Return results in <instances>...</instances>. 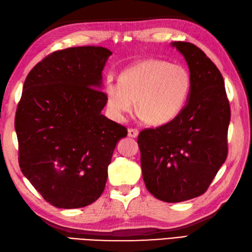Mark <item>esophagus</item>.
<instances>
[{
    "instance_id": "34e87169",
    "label": "esophagus",
    "mask_w": 252,
    "mask_h": 252,
    "mask_svg": "<svg viewBox=\"0 0 252 252\" xmlns=\"http://www.w3.org/2000/svg\"><path fill=\"white\" fill-rule=\"evenodd\" d=\"M138 134H139L138 129H135V128H129V129H128V137H130V138H137Z\"/></svg>"
}]
</instances>
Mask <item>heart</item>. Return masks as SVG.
<instances>
[{
  "label": "heart",
  "mask_w": 252,
  "mask_h": 252,
  "mask_svg": "<svg viewBox=\"0 0 252 252\" xmlns=\"http://www.w3.org/2000/svg\"><path fill=\"white\" fill-rule=\"evenodd\" d=\"M191 88V73L185 65L162 59H144L122 72L119 83L107 81L106 106L114 119L122 120L132 111L137 100L143 121L164 125L181 112Z\"/></svg>",
  "instance_id": "obj_1"
}]
</instances>
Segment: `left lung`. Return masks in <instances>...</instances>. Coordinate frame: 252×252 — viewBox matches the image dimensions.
<instances>
[{"label":"left lung","instance_id":"1","mask_svg":"<svg viewBox=\"0 0 252 252\" xmlns=\"http://www.w3.org/2000/svg\"><path fill=\"white\" fill-rule=\"evenodd\" d=\"M189 65L192 88L168 123L139 133L146 189L156 198L180 202L205 193L228 155L230 105L220 70L199 47L173 42Z\"/></svg>","mask_w":252,"mask_h":252}]
</instances>
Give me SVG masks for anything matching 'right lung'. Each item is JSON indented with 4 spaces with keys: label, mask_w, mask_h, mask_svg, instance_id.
Returning <instances> with one entry per match:
<instances>
[{
    "label": "right lung",
    "mask_w": 252,
    "mask_h": 252,
    "mask_svg": "<svg viewBox=\"0 0 252 252\" xmlns=\"http://www.w3.org/2000/svg\"><path fill=\"white\" fill-rule=\"evenodd\" d=\"M101 46L56 51L32 67L15 128L23 175L52 206L76 209L104 192L108 165L127 128L106 118Z\"/></svg>",
    "instance_id": "1"
}]
</instances>
